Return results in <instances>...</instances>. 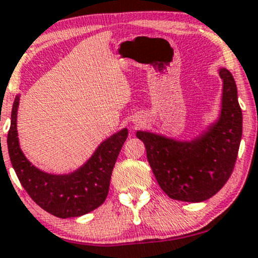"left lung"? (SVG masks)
I'll use <instances>...</instances> for the list:
<instances>
[{
	"mask_svg": "<svg viewBox=\"0 0 258 258\" xmlns=\"http://www.w3.org/2000/svg\"><path fill=\"white\" fill-rule=\"evenodd\" d=\"M223 80L221 113L215 123L190 141L138 130L147 161L161 189L170 199L202 202L224 186L235 166L242 135V113L235 80L219 69Z\"/></svg>",
	"mask_w": 258,
	"mask_h": 258,
	"instance_id": "1",
	"label": "left lung"
}]
</instances>
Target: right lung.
Listing matches in <instances>:
<instances>
[{"label": "right lung", "instance_id": "add662e5", "mask_svg": "<svg viewBox=\"0 0 258 258\" xmlns=\"http://www.w3.org/2000/svg\"><path fill=\"white\" fill-rule=\"evenodd\" d=\"M19 95L14 100L7 145L20 184L42 210L58 218L80 217L105 202L112 170L128 138L124 128L102 141L82 167L68 174H51L36 168L24 156L17 132Z\"/></svg>", "mask_w": 258, "mask_h": 258}]
</instances>
